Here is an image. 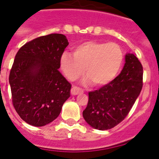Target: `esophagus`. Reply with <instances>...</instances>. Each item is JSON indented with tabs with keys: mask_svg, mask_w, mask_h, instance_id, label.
Wrapping results in <instances>:
<instances>
[{
	"mask_svg": "<svg viewBox=\"0 0 159 159\" xmlns=\"http://www.w3.org/2000/svg\"><path fill=\"white\" fill-rule=\"evenodd\" d=\"M82 92V91H81V89H80L78 87H76V86H73L72 88H71V93L72 95H77L78 94V93H81Z\"/></svg>",
	"mask_w": 159,
	"mask_h": 159,
	"instance_id": "34e87169",
	"label": "esophagus"
}]
</instances>
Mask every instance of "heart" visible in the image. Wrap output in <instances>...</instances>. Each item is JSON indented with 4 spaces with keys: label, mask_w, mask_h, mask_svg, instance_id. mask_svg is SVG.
Segmentation results:
<instances>
[{
    "label": "heart",
    "mask_w": 159,
    "mask_h": 159,
    "mask_svg": "<svg viewBox=\"0 0 159 159\" xmlns=\"http://www.w3.org/2000/svg\"><path fill=\"white\" fill-rule=\"evenodd\" d=\"M73 54L64 52L60 58V67L70 81H75L85 73L88 81L95 85L109 83L121 68L123 52L115 43L87 41L73 48Z\"/></svg>",
    "instance_id": "b5f03b06"
}]
</instances>
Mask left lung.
<instances>
[{"label":"left lung","instance_id":"8db88e82","mask_svg":"<svg viewBox=\"0 0 159 159\" xmlns=\"http://www.w3.org/2000/svg\"><path fill=\"white\" fill-rule=\"evenodd\" d=\"M123 70L113 81L88 93L83 117L99 130L113 128L126 118L143 88V68L133 54L126 55Z\"/></svg>","mask_w":159,"mask_h":159}]
</instances>
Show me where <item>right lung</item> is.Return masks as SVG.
<instances>
[{
    "instance_id": "right-lung-1",
    "label": "right lung",
    "mask_w": 159,
    "mask_h": 159,
    "mask_svg": "<svg viewBox=\"0 0 159 159\" xmlns=\"http://www.w3.org/2000/svg\"><path fill=\"white\" fill-rule=\"evenodd\" d=\"M68 45L66 36L52 33L28 42L16 53L9 75L12 103L28 124L52 122L70 97L71 85L58 71Z\"/></svg>"
}]
</instances>
